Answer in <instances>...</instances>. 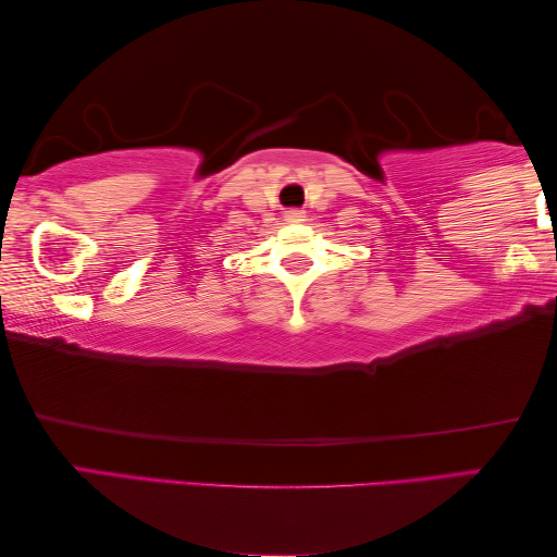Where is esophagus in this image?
Segmentation results:
<instances>
[{
    "label": "esophagus",
    "instance_id": "obj_1",
    "mask_svg": "<svg viewBox=\"0 0 557 557\" xmlns=\"http://www.w3.org/2000/svg\"><path fill=\"white\" fill-rule=\"evenodd\" d=\"M304 212H300V209H288L286 212V222H304Z\"/></svg>",
    "mask_w": 557,
    "mask_h": 557
}]
</instances>
